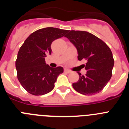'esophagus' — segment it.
I'll return each instance as SVG.
<instances>
[{
	"mask_svg": "<svg viewBox=\"0 0 129 129\" xmlns=\"http://www.w3.org/2000/svg\"><path fill=\"white\" fill-rule=\"evenodd\" d=\"M64 72L65 73H67V74H70V73L71 72L70 70H68V69H64Z\"/></svg>",
	"mask_w": 129,
	"mask_h": 129,
	"instance_id": "34e87169",
	"label": "esophagus"
}]
</instances>
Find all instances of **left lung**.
<instances>
[{
  "instance_id": "left-lung-1",
  "label": "left lung",
  "mask_w": 129,
  "mask_h": 129,
  "mask_svg": "<svg viewBox=\"0 0 129 129\" xmlns=\"http://www.w3.org/2000/svg\"><path fill=\"white\" fill-rule=\"evenodd\" d=\"M64 37L74 45L78 60L86 59L85 76L78 72V81L73 83L75 90L83 95H91L103 89L112 77L114 64L112 53L106 43L85 31H68Z\"/></svg>"
}]
</instances>
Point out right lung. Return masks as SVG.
<instances>
[{
	"label": "right lung",
	"instance_id": "1",
	"mask_svg": "<svg viewBox=\"0 0 129 129\" xmlns=\"http://www.w3.org/2000/svg\"><path fill=\"white\" fill-rule=\"evenodd\" d=\"M68 30L59 28H42L35 31L25 40L19 49L15 67L17 78L29 94L42 95L51 92L63 68H52L45 62L46 55H51V44L64 36Z\"/></svg>",
	"mask_w": 129,
	"mask_h": 129
}]
</instances>
